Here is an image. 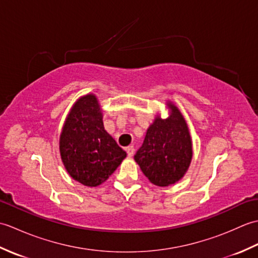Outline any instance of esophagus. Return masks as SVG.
Returning <instances> with one entry per match:
<instances>
[{"label":"esophagus","mask_w":258,"mask_h":258,"mask_svg":"<svg viewBox=\"0 0 258 258\" xmlns=\"http://www.w3.org/2000/svg\"><path fill=\"white\" fill-rule=\"evenodd\" d=\"M134 147L133 146H127L126 147V153H127L128 157H132L134 155Z\"/></svg>","instance_id":"1"}]
</instances>
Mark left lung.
<instances>
[{"mask_svg": "<svg viewBox=\"0 0 258 258\" xmlns=\"http://www.w3.org/2000/svg\"><path fill=\"white\" fill-rule=\"evenodd\" d=\"M169 116H156L134 156L142 172L157 186L175 184L187 172L193 157L186 120L177 106L167 102Z\"/></svg>", "mask_w": 258, "mask_h": 258, "instance_id": "1", "label": "left lung"}]
</instances>
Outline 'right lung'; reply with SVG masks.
<instances>
[{"instance_id": "right-lung-1", "label": "right lung", "mask_w": 258, "mask_h": 258, "mask_svg": "<svg viewBox=\"0 0 258 258\" xmlns=\"http://www.w3.org/2000/svg\"><path fill=\"white\" fill-rule=\"evenodd\" d=\"M59 153L70 176L85 186L101 185L126 157L103 125V114L94 94L75 102L59 136Z\"/></svg>"}]
</instances>
